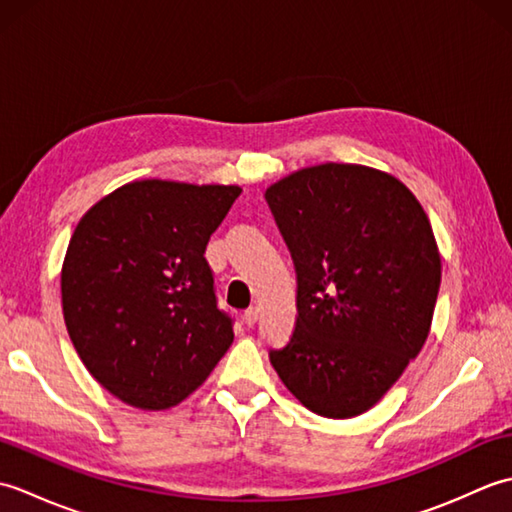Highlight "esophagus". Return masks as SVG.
Wrapping results in <instances>:
<instances>
[{
    "mask_svg": "<svg viewBox=\"0 0 512 512\" xmlns=\"http://www.w3.org/2000/svg\"><path fill=\"white\" fill-rule=\"evenodd\" d=\"M257 319H259V310L257 308H248L244 312V323L248 325V328H253V325L257 323Z\"/></svg>",
    "mask_w": 512,
    "mask_h": 512,
    "instance_id": "34e87169",
    "label": "esophagus"
}]
</instances>
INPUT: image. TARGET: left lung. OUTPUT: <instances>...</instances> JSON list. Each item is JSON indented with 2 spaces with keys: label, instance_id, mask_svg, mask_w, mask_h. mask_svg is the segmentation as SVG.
Wrapping results in <instances>:
<instances>
[{
  "label": "left lung",
  "instance_id": "left-lung-1",
  "mask_svg": "<svg viewBox=\"0 0 512 512\" xmlns=\"http://www.w3.org/2000/svg\"><path fill=\"white\" fill-rule=\"evenodd\" d=\"M297 270L295 332L270 363L303 407L332 420L383 398L427 341L442 262L407 184L323 162L266 189Z\"/></svg>",
  "mask_w": 512,
  "mask_h": 512
}]
</instances>
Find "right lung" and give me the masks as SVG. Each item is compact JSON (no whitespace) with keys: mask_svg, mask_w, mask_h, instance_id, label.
<instances>
[{"mask_svg":"<svg viewBox=\"0 0 512 512\" xmlns=\"http://www.w3.org/2000/svg\"><path fill=\"white\" fill-rule=\"evenodd\" d=\"M239 193L134 180L76 224L61 268L65 328L85 369L125 405L176 407L231 347L204 250Z\"/></svg>","mask_w":512,"mask_h":512,"instance_id":"1","label":"right lung"}]
</instances>
